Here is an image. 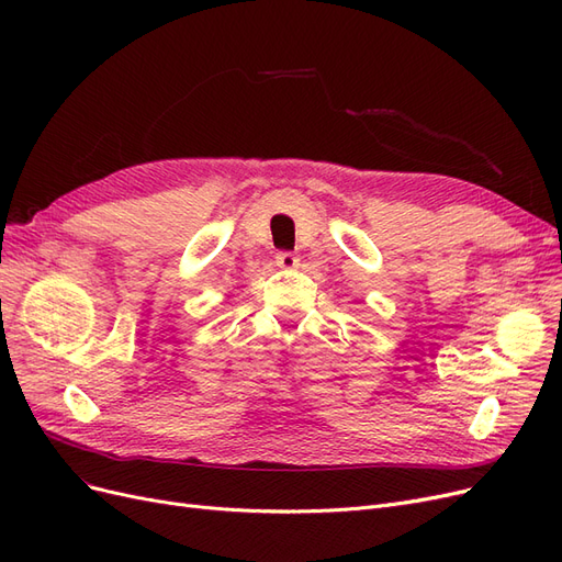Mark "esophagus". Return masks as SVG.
I'll return each mask as SVG.
<instances>
[{
	"instance_id": "obj_1",
	"label": "esophagus",
	"mask_w": 562,
	"mask_h": 562,
	"mask_svg": "<svg viewBox=\"0 0 562 562\" xmlns=\"http://www.w3.org/2000/svg\"><path fill=\"white\" fill-rule=\"evenodd\" d=\"M300 265V258L295 252H291V250H281V252H277V267H281V269H295Z\"/></svg>"
}]
</instances>
